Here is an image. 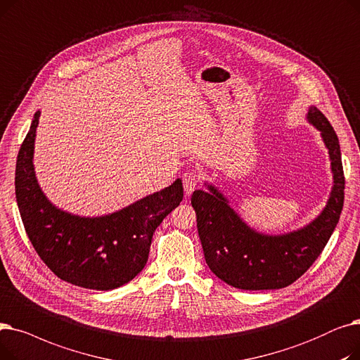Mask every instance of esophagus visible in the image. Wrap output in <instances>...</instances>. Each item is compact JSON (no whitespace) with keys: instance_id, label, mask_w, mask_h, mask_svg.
I'll return each mask as SVG.
<instances>
[{"instance_id":"1","label":"esophagus","mask_w":360,"mask_h":360,"mask_svg":"<svg viewBox=\"0 0 360 360\" xmlns=\"http://www.w3.org/2000/svg\"><path fill=\"white\" fill-rule=\"evenodd\" d=\"M199 176L195 173V171H187L183 176V187H184V193L189 196L193 193V191L199 186Z\"/></svg>"}]
</instances>
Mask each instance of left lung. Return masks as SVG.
I'll return each instance as SVG.
<instances>
[{"instance_id":"obj_1","label":"left lung","mask_w":360,"mask_h":360,"mask_svg":"<svg viewBox=\"0 0 360 360\" xmlns=\"http://www.w3.org/2000/svg\"><path fill=\"white\" fill-rule=\"evenodd\" d=\"M307 118L322 134L334 174L327 207L309 226L283 236H265L249 229L214 186L208 184L210 192L192 195L205 261L219 280L236 288L274 290L295 283L316 261L340 219L346 180L338 138L316 107L309 108Z\"/></svg>"}]
</instances>
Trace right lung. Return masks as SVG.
<instances>
[{
	"mask_svg": "<svg viewBox=\"0 0 360 360\" xmlns=\"http://www.w3.org/2000/svg\"><path fill=\"white\" fill-rule=\"evenodd\" d=\"M39 111L15 164V199L30 243L44 264L67 283L112 290L146 265L152 236L183 199L181 180L111 215L83 218L57 210L42 193L33 171Z\"/></svg>",
	"mask_w": 360,
	"mask_h": 360,
	"instance_id": "1",
	"label": "right lung"
}]
</instances>
